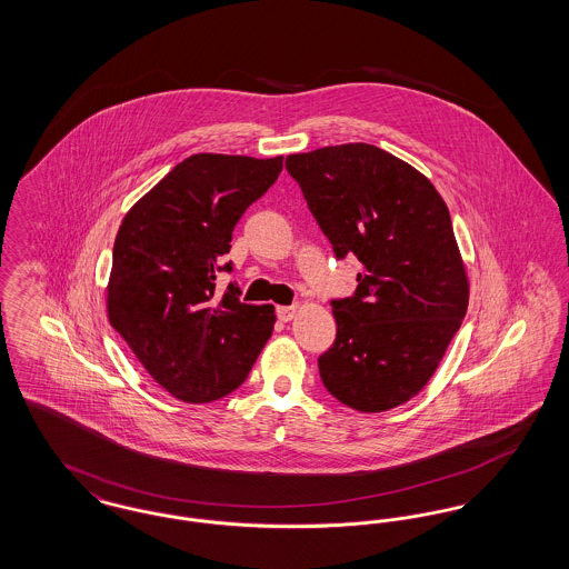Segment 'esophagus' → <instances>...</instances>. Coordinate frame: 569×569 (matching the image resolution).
Segmentation results:
<instances>
[{
	"mask_svg": "<svg viewBox=\"0 0 569 569\" xmlns=\"http://www.w3.org/2000/svg\"><path fill=\"white\" fill-rule=\"evenodd\" d=\"M297 305H292V307H279V309H277V318H279L281 322H290V320H295V318H297Z\"/></svg>",
	"mask_w": 569,
	"mask_h": 569,
	"instance_id": "34e87169",
	"label": "esophagus"
}]
</instances>
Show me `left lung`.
Returning <instances> with one entry per match:
<instances>
[{"instance_id":"1","label":"left lung","mask_w":569,"mask_h":569,"mask_svg":"<svg viewBox=\"0 0 569 569\" xmlns=\"http://www.w3.org/2000/svg\"><path fill=\"white\" fill-rule=\"evenodd\" d=\"M286 168L337 258L362 264L353 297L332 300L337 339L318 360L326 390L365 413L403 406L467 313L448 207L422 172L367 142L295 153Z\"/></svg>"}]
</instances>
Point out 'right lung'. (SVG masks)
I'll return each instance as SVG.
<instances>
[{
	"label": "right lung",
	"mask_w": 569,
	"mask_h": 569,
	"mask_svg": "<svg viewBox=\"0 0 569 569\" xmlns=\"http://www.w3.org/2000/svg\"><path fill=\"white\" fill-rule=\"evenodd\" d=\"M283 158L196 153L126 213L107 286L110 326L147 373L186 403L243 383L271 339L272 305H244L217 271L247 207L277 181Z\"/></svg>",
	"instance_id": "right-lung-1"
}]
</instances>
